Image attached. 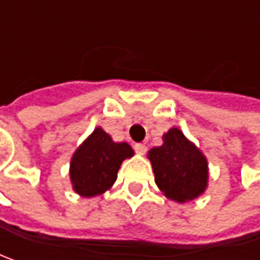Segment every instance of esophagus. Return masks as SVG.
Returning a JSON list of instances; mask_svg holds the SVG:
<instances>
[{"instance_id":"34e87169","label":"esophagus","mask_w":260,"mask_h":260,"mask_svg":"<svg viewBox=\"0 0 260 260\" xmlns=\"http://www.w3.org/2000/svg\"><path fill=\"white\" fill-rule=\"evenodd\" d=\"M135 150L137 152V153H139V155H145L146 150H147V147H146L143 143H136Z\"/></svg>"}]
</instances>
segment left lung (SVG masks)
Returning a JSON list of instances; mask_svg holds the SVG:
<instances>
[{
	"instance_id": "obj_1",
	"label": "left lung",
	"mask_w": 260,
	"mask_h": 260,
	"mask_svg": "<svg viewBox=\"0 0 260 260\" xmlns=\"http://www.w3.org/2000/svg\"><path fill=\"white\" fill-rule=\"evenodd\" d=\"M155 182L166 198L186 203L203 194L208 184V164L201 150L184 133L172 127L164 135V145L147 153Z\"/></svg>"
}]
</instances>
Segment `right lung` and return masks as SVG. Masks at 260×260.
Wrapping results in <instances>:
<instances>
[{
  "instance_id": "right-lung-1",
  "label": "right lung",
  "mask_w": 260,
  "mask_h": 260,
  "mask_svg": "<svg viewBox=\"0 0 260 260\" xmlns=\"http://www.w3.org/2000/svg\"><path fill=\"white\" fill-rule=\"evenodd\" d=\"M135 155L132 146L124 142L115 143L101 127L75 150L71 159V182L81 197L104 194L117 179L123 160Z\"/></svg>"
}]
</instances>
